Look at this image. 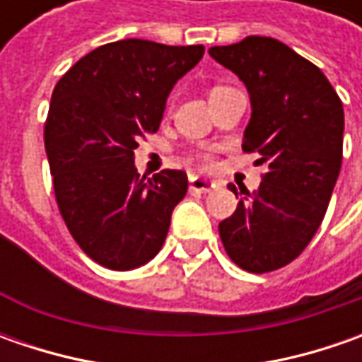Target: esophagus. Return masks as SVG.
I'll list each match as a JSON object with an SVG mask.
<instances>
[{
  "mask_svg": "<svg viewBox=\"0 0 362 362\" xmlns=\"http://www.w3.org/2000/svg\"><path fill=\"white\" fill-rule=\"evenodd\" d=\"M211 189H216L214 181H207L202 177H189V191L191 193H209Z\"/></svg>",
  "mask_w": 362,
  "mask_h": 362,
  "instance_id": "1",
  "label": "esophagus"
}]
</instances>
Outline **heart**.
Instances as JSON below:
<instances>
[{
    "label": "heart",
    "mask_w": 362,
    "mask_h": 362,
    "mask_svg": "<svg viewBox=\"0 0 362 362\" xmlns=\"http://www.w3.org/2000/svg\"><path fill=\"white\" fill-rule=\"evenodd\" d=\"M189 160H193V163H197V165H202V167H207V165H211L214 155H211V153H199V155L189 157Z\"/></svg>",
    "instance_id": "1"
}]
</instances>
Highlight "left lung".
<instances>
[{
  "label": "left lung",
  "instance_id": "8db88e82",
  "mask_svg": "<svg viewBox=\"0 0 362 362\" xmlns=\"http://www.w3.org/2000/svg\"><path fill=\"white\" fill-rule=\"evenodd\" d=\"M209 56L245 84L252 119L243 153H257L268 171L233 216L219 223L223 247L242 270L266 274L288 266L320 228L341 173L344 112L318 66L286 44L247 35ZM235 193V185H228Z\"/></svg>",
  "mask_w": 362,
  "mask_h": 362
}]
</instances>
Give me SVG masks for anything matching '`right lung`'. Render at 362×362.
I'll use <instances>...</instances> for the list:
<instances>
[{"label":"right lung","mask_w":362,"mask_h":362,"mask_svg":"<svg viewBox=\"0 0 362 362\" xmlns=\"http://www.w3.org/2000/svg\"><path fill=\"white\" fill-rule=\"evenodd\" d=\"M199 46L120 40L80 58L52 92L44 145L64 223L82 252L108 270L159 254L187 175L134 169L139 141L159 131L175 82L203 58Z\"/></svg>","instance_id":"right-lung-1"}]
</instances>
